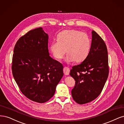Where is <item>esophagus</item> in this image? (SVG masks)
<instances>
[{"instance_id":"esophagus-1","label":"esophagus","mask_w":124,"mask_h":124,"mask_svg":"<svg viewBox=\"0 0 124 124\" xmlns=\"http://www.w3.org/2000/svg\"><path fill=\"white\" fill-rule=\"evenodd\" d=\"M63 72H64V74L65 75L68 76L70 74V70L69 67H64V69H63Z\"/></svg>"}]
</instances>
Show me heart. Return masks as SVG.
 <instances>
[{
  "mask_svg": "<svg viewBox=\"0 0 124 124\" xmlns=\"http://www.w3.org/2000/svg\"><path fill=\"white\" fill-rule=\"evenodd\" d=\"M49 48L56 59H61L66 53V62L80 63L88 57L91 41L88 36L81 31L65 30L58 34L57 40L51 43Z\"/></svg>",
  "mask_w": 124,
  "mask_h": 124,
  "instance_id": "heart-1",
  "label": "heart"
}]
</instances>
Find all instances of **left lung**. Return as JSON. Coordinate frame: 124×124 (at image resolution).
Masks as SVG:
<instances>
[{"label": "left lung", "instance_id": "left-lung-1", "mask_svg": "<svg viewBox=\"0 0 124 124\" xmlns=\"http://www.w3.org/2000/svg\"><path fill=\"white\" fill-rule=\"evenodd\" d=\"M88 57L80 64L73 66L70 75L76 81L71 90L74 101L82 105L101 93L109 75L108 56L105 43L94 30Z\"/></svg>", "mask_w": 124, "mask_h": 124}]
</instances>
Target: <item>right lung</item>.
Wrapping results in <instances>:
<instances>
[{
  "mask_svg": "<svg viewBox=\"0 0 124 124\" xmlns=\"http://www.w3.org/2000/svg\"><path fill=\"white\" fill-rule=\"evenodd\" d=\"M48 42V35L39 27L20 38L14 48L13 77L22 93L39 103L53 96L63 76L62 64L49 56Z\"/></svg>",
  "mask_w": 124,
  "mask_h": 124,
  "instance_id": "add662e5",
  "label": "right lung"
}]
</instances>
